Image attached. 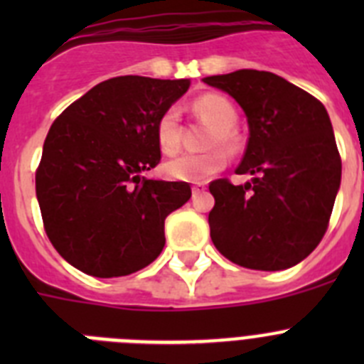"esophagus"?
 Masks as SVG:
<instances>
[{
  "mask_svg": "<svg viewBox=\"0 0 364 364\" xmlns=\"http://www.w3.org/2000/svg\"><path fill=\"white\" fill-rule=\"evenodd\" d=\"M191 191H193V197H197V195H200V193L205 191V186L204 184H195L191 188Z\"/></svg>",
  "mask_w": 364,
  "mask_h": 364,
  "instance_id": "34e87169",
  "label": "esophagus"
}]
</instances>
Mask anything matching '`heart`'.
Wrapping results in <instances>:
<instances>
[{
    "instance_id": "obj_1",
    "label": "heart",
    "mask_w": 364,
    "mask_h": 364,
    "mask_svg": "<svg viewBox=\"0 0 364 364\" xmlns=\"http://www.w3.org/2000/svg\"><path fill=\"white\" fill-rule=\"evenodd\" d=\"M193 109L202 120L213 127L208 138V147H215V149L205 151V153L182 154L178 159L166 164V175L175 180H182V182L200 184L222 171L226 166L228 156L220 147L235 151L239 146V136L235 131L237 111L226 96L215 95V92L198 96L193 102ZM156 142L166 154H175L180 149L182 134H180V117L176 107H167L160 114L156 122Z\"/></svg>"
}]
</instances>
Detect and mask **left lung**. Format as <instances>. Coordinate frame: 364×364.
<instances>
[{
	"label": "left lung",
	"mask_w": 364,
	"mask_h": 364,
	"mask_svg": "<svg viewBox=\"0 0 364 364\" xmlns=\"http://www.w3.org/2000/svg\"><path fill=\"white\" fill-rule=\"evenodd\" d=\"M246 112L250 138L237 173L252 182L213 180L211 240L235 264L262 272L291 268L328 230L341 156L319 100L266 70L240 69L202 80Z\"/></svg>",
	"instance_id": "1"
}]
</instances>
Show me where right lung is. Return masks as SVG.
Segmentation results:
<instances>
[{
  "label": "right lung",
  "instance_id": "1",
  "mask_svg": "<svg viewBox=\"0 0 364 364\" xmlns=\"http://www.w3.org/2000/svg\"><path fill=\"white\" fill-rule=\"evenodd\" d=\"M189 80L117 76L95 85L50 125L36 169L45 233L92 277H122L162 252L164 222L191 197L188 182L142 176L159 166L156 122Z\"/></svg>",
  "mask_w": 364,
  "mask_h": 364
}]
</instances>
